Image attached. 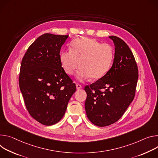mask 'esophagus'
<instances>
[{
	"instance_id": "34e87169",
	"label": "esophagus",
	"mask_w": 158,
	"mask_h": 158,
	"mask_svg": "<svg viewBox=\"0 0 158 158\" xmlns=\"http://www.w3.org/2000/svg\"><path fill=\"white\" fill-rule=\"evenodd\" d=\"M76 86H77V90H80V89H81L82 88L81 85H80V84H77V85H76Z\"/></svg>"
}]
</instances>
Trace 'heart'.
I'll return each instance as SVG.
<instances>
[{
  "instance_id": "heart-1",
  "label": "heart",
  "mask_w": 158,
  "mask_h": 158,
  "mask_svg": "<svg viewBox=\"0 0 158 158\" xmlns=\"http://www.w3.org/2000/svg\"><path fill=\"white\" fill-rule=\"evenodd\" d=\"M114 58L112 46L107 43L100 44L95 39L81 38L71 43V49L60 52V61L62 68L69 75L81 67L76 73L77 80L83 82L92 78L98 80L110 68Z\"/></svg>"
}]
</instances>
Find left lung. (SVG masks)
<instances>
[{
    "mask_svg": "<svg viewBox=\"0 0 158 158\" xmlns=\"http://www.w3.org/2000/svg\"><path fill=\"white\" fill-rule=\"evenodd\" d=\"M109 37L115 46L112 66L103 77L85 87L87 117L98 127L114 124L123 115L134 98L138 80L137 66L127 44L118 37Z\"/></svg>",
    "mask_w": 158,
    "mask_h": 158,
    "instance_id": "8db88e82",
    "label": "left lung"
}]
</instances>
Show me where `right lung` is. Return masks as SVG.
<instances>
[{
    "instance_id": "1",
    "label": "right lung",
    "mask_w": 158,
    "mask_h": 158,
    "mask_svg": "<svg viewBox=\"0 0 158 158\" xmlns=\"http://www.w3.org/2000/svg\"><path fill=\"white\" fill-rule=\"evenodd\" d=\"M68 35L46 33L29 47L21 65L19 87L29 114L45 126L63 117L76 85L60 61L62 45Z\"/></svg>"
}]
</instances>
